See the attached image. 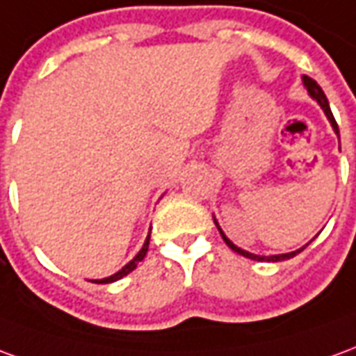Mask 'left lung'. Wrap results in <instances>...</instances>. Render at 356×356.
Instances as JSON below:
<instances>
[{
  "instance_id": "1",
  "label": "left lung",
  "mask_w": 356,
  "mask_h": 356,
  "mask_svg": "<svg viewBox=\"0 0 356 356\" xmlns=\"http://www.w3.org/2000/svg\"><path fill=\"white\" fill-rule=\"evenodd\" d=\"M303 84H305V88H307L309 95H311L312 99H316V103H318L320 107H322L324 115H326L327 120H330V124H332V128H334V132L337 134V138H339V128H337V122H335L334 115H332L330 103H327V97L324 95V92H322V88L316 84V80H312V78H309V76H303ZM214 224H216V228H218V232H220V236H222V239L226 241V245L230 247L232 251H236V253L243 254V257H247V259H253V261H268V263H278V261H286V259H291V257H295L297 253H301V251L305 249V247H301V249H297V251H291V253L272 254V257H261V254H253V253H249V251H243V249H239L238 245H234L230 239L224 236V232L220 230V226H218V222H216V220H214Z\"/></svg>"
}]
</instances>
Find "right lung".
I'll return each mask as SVG.
<instances>
[{
    "instance_id": "1",
    "label": "right lung",
    "mask_w": 356,
    "mask_h": 356,
    "mask_svg": "<svg viewBox=\"0 0 356 356\" xmlns=\"http://www.w3.org/2000/svg\"><path fill=\"white\" fill-rule=\"evenodd\" d=\"M147 247H149V236H147V239H145V243H143V247H142V249H140V253L136 254V257H134L132 261L126 264V266H122V270H118L117 274H113V276H109V278L93 280V282H95V284H111V282H117V280L124 278L126 274H130V272H132L134 268L138 266V263H140V261H143V257H145V253H147Z\"/></svg>"
}]
</instances>
